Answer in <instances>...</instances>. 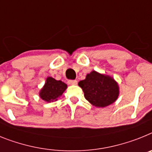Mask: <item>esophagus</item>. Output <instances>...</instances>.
<instances>
[{
	"label": "esophagus",
	"mask_w": 152,
	"mask_h": 152,
	"mask_svg": "<svg viewBox=\"0 0 152 152\" xmlns=\"http://www.w3.org/2000/svg\"><path fill=\"white\" fill-rule=\"evenodd\" d=\"M68 83L69 85H76L77 84V81L76 80H69Z\"/></svg>",
	"instance_id": "34e87169"
}]
</instances>
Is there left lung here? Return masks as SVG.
Masks as SVG:
<instances>
[{
  "mask_svg": "<svg viewBox=\"0 0 152 152\" xmlns=\"http://www.w3.org/2000/svg\"><path fill=\"white\" fill-rule=\"evenodd\" d=\"M78 85L84 92L86 99L96 107H105L118 99L119 88L113 77L92 71Z\"/></svg>",
  "mask_w": 152,
  "mask_h": 152,
  "instance_id": "8db88e82",
  "label": "left lung"
}]
</instances>
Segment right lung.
Here are the masks:
<instances>
[{"label": "right lung", "mask_w": 152, "mask_h": 152, "mask_svg": "<svg viewBox=\"0 0 152 152\" xmlns=\"http://www.w3.org/2000/svg\"><path fill=\"white\" fill-rule=\"evenodd\" d=\"M67 85L60 80H56L52 77H47L45 85L39 91V96L47 102L56 101L63 92L66 89Z\"/></svg>", "instance_id": "right-lung-1"}]
</instances>
